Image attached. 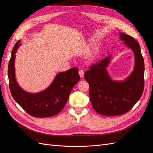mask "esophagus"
<instances>
[{"label": "esophagus", "mask_w": 153, "mask_h": 153, "mask_svg": "<svg viewBox=\"0 0 153 153\" xmlns=\"http://www.w3.org/2000/svg\"><path fill=\"white\" fill-rule=\"evenodd\" d=\"M78 73H79V75H80V78H84V70L80 69L79 72H78Z\"/></svg>", "instance_id": "esophagus-1"}]
</instances>
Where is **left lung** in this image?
<instances>
[{
    "label": "left lung",
    "instance_id": "8db88e82",
    "mask_svg": "<svg viewBox=\"0 0 153 153\" xmlns=\"http://www.w3.org/2000/svg\"><path fill=\"white\" fill-rule=\"evenodd\" d=\"M120 38L135 53L134 70L124 82L113 81L106 68L110 56L89 67L84 74L89 84V96L96 112L105 116H115L127 113L139 100L144 88V62L139 43L133 37L120 33Z\"/></svg>",
    "mask_w": 153,
    "mask_h": 153
}]
</instances>
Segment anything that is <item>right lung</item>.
<instances>
[{
	"label": "right lung",
	"instance_id": "1",
	"mask_svg": "<svg viewBox=\"0 0 153 153\" xmlns=\"http://www.w3.org/2000/svg\"><path fill=\"white\" fill-rule=\"evenodd\" d=\"M20 41L14 46L8 65L9 86L11 94L16 103L27 113L35 117H48L57 115L63 109L73 87L78 82V69L73 68L59 73L47 89L36 94L22 90L18 85L15 75V53Z\"/></svg>",
	"mask_w": 153,
	"mask_h": 153
}]
</instances>
